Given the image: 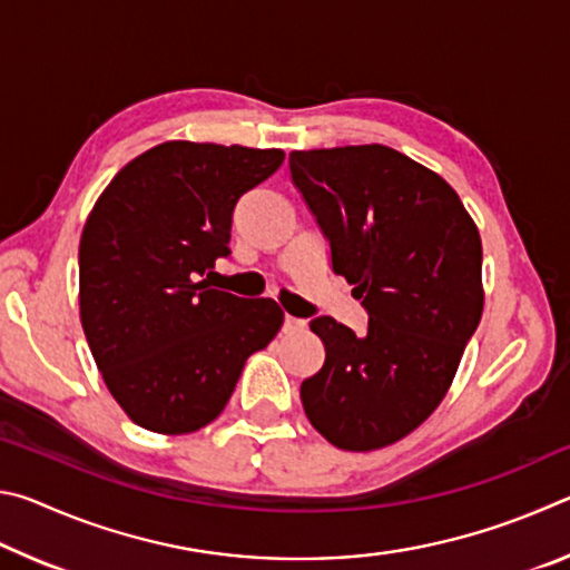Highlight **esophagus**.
<instances>
[{
  "mask_svg": "<svg viewBox=\"0 0 570 570\" xmlns=\"http://www.w3.org/2000/svg\"><path fill=\"white\" fill-rule=\"evenodd\" d=\"M306 326V322L304 320H296V316H284V324H282V330L286 332V334H292V332H302Z\"/></svg>",
  "mask_w": 570,
  "mask_h": 570,
  "instance_id": "34e87169",
  "label": "esophagus"
}]
</instances>
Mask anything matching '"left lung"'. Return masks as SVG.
Returning a JSON list of instances; mask_svg holds the SVG:
<instances>
[{
	"instance_id": "8db88e82",
	"label": "left lung",
	"mask_w": 570,
	"mask_h": 570,
	"mask_svg": "<svg viewBox=\"0 0 570 570\" xmlns=\"http://www.w3.org/2000/svg\"><path fill=\"white\" fill-rule=\"evenodd\" d=\"M288 170L370 316L364 334L308 322L326 354L304 412L342 450L392 445L445 397L478 330L480 234L438 173L387 146L294 150Z\"/></svg>"
}]
</instances>
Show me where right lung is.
Instances as JSON below:
<instances>
[{
  "instance_id": "1",
  "label": "right lung",
  "mask_w": 570,
  "mask_h": 570,
  "mask_svg": "<svg viewBox=\"0 0 570 570\" xmlns=\"http://www.w3.org/2000/svg\"><path fill=\"white\" fill-rule=\"evenodd\" d=\"M282 150L173 140L130 160L80 238V316L95 364L140 428L183 435L216 420L246 360L274 340V298H240L204 276L230 254L244 193Z\"/></svg>"
}]
</instances>
